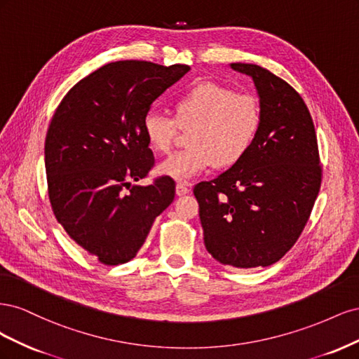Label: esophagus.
Returning <instances> with one entry per match:
<instances>
[{
	"label": "esophagus",
	"mask_w": 359,
	"mask_h": 359,
	"mask_svg": "<svg viewBox=\"0 0 359 359\" xmlns=\"http://www.w3.org/2000/svg\"><path fill=\"white\" fill-rule=\"evenodd\" d=\"M189 191H190L189 184H186V182H178L177 184V194H178V196H186Z\"/></svg>",
	"instance_id": "esophagus-1"
}]
</instances>
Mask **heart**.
Masks as SVG:
<instances>
[{"label":"heart","instance_id":"heart-1","mask_svg":"<svg viewBox=\"0 0 359 359\" xmlns=\"http://www.w3.org/2000/svg\"><path fill=\"white\" fill-rule=\"evenodd\" d=\"M175 119L160 112H148L142 130L156 153L168 154L178 126L191 127L186 149L161 161L157 170L177 181H189L210 169L232 166L252 148L260 128V107L256 97L235 93L229 86L202 82L173 103Z\"/></svg>","mask_w":359,"mask_h":359}]
</instances>
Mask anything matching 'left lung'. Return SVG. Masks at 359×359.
Wrapping results in <instances>:
<instances>
[{
  "label": "left lung",
  "instance_id": "left-lung-1",
  "mask_svg": "<svg viewBox=\"0 0 359 359\" xmlns=\"http://www.w3.org/2000/svg\"><path fill=\"white\" fill-rule=\"evenodd\" d=\"M231 67L253 79L260 128L248 153L211 181L194 186L208 253L235 268L269 266L297 243L320 182L316 130L292 86L256 64Z\"/></svg>",
  "mask_w": 359,
  "mask_h": 359
}]
</instances>
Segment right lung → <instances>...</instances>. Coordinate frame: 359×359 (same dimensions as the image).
Masks as SVG:
<instances>
[{
  "label": "right lung",
  "mask_w": 359,
  "mask_h": 359,
  "mask_svg": "<svg viewBox=\"0 0 359 359\" xmlns=\"http://www.w3.org/2000/svg\"><path fill=\"white\" fill-rule=\"evenodd\" d=\"M190 70L184 64L116 61L76 83L57 107L45 140L48 194L57 222L103 265L132 260L175 181L132 186L154 166L142 130L151 104Z\"/></svg>",
  "instance_id": "add662e5"
}]
</instances>
